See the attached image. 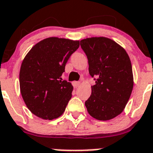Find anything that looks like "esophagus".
Returning <instances> with one entry per match:
<instances>
[{
	"label": "esophagus",
	"instance_id": "obj_1",
	"mask_svg": "<svg viewBox=\"0 0 153 153\" xmlns=\"http://www.w3.org/2000/svg\"><path fill=\"white\" fill-rule=\"evenodd\" d=\"M80 81H74V82H73V85H74V87L75 88L79 87V86H80Z\"/></svg>",
	"mask_w": 153,
	"mask_h": 153
}]
</instances>
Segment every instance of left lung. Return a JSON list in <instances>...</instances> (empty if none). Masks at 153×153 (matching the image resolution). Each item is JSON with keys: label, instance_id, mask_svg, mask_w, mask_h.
<instances>
[{"label": "left lung", "instance_id": "left-lung-1", "mask_svg": "<svg viewBox=\"0 0 153 153\" xmlns=\"http://www.w3.org/2000/svg\"><path fill=\"white\" fill-rule=\"evenodd\" d=\"M87 56L88 71L94 77L92 94L85 101L91 117L108 120L123 112L133 88L130 58L121 46L107 37H91L80 41Z\"/></svg>", "mask_w": 153, "mask_h": 153}]
</instances>
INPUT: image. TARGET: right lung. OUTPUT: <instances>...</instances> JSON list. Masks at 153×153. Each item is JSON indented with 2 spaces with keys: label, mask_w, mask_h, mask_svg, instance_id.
Masks as SVG:
<instances>
[{
  "label": "right lung",
  "mask_w": 153,
  "mask_h": 153,
  "mask_svg": "<svg viewBox=\"0 0 153 153\" xmlns=\"http://www.w3.org/2000/svg\"><path fill=\"white\" fill-rule=\"evenodd\" d=\"M79 41L48 37L31 48L20 70V89L32 113L44 120L56 119L65 110L73 87L61 76Z\"/></svg>",
  "instance_id": "obj_1"
}]
</instances>
